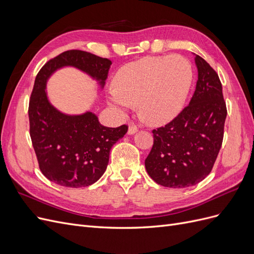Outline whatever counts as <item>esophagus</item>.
<instances>
[{
	"label": "esophagus",
	"instance_id": "34e87169",
	"mask_svg": "<svg viewBox=\"0 0 254 254\" xmlns=\"http://www.w3.org/2000/svg\"><path fill=\"white\" fill-rule=\"evenodd\" d=\"M137 131H139V129H137L135 126H129V128H128V134H134V133H136Z\"/></svg>",
	"mask_w": 254,
	"mask_h": 254
}]
</instances>
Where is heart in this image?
I'll use <instances>...</instances> for the list:
<instances>
[{
  "mask_svg": "<svg viewBox=\"0 0 254 254\" xmlns=\"http://www.w3.org/2000/svg\"><path fill=\"white\" fill-rule=\"evenodd\" d=\"M191 80L190 64L180 55L143 57L117 73L108 102L120 112L130 110L137 103L146 122L163 125L182 111Z\"/></svg>",
  "mask_w": 254,
  "mask_h": 254,
  "instance_id": "1",
  "label": "heart"
}]
</instances>
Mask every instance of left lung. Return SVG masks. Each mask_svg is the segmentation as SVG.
I'll return each mask as SVG.
<instances>
[{"label": "left lung", "instance_id": "1", "mask_svg": "<svg viewBox=\"0 0 254 254\" xmlns=\"http://www.w3.org/2000/svg\"><path fill=\"white\" fill-rule=\"evenodd\" d=\"M198 80L188 107L164 127L153 129V145L145 167L160 186L183 189L212 171L224 139L226 103L217 73L195 55Z\"/></svg>", "mask_w": 254, "mask_h": 254}]
</instances>
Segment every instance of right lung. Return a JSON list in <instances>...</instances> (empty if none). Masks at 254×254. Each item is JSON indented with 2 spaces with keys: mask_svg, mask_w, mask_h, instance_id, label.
<instances>
[{
  "mask_svg": "<svg viewBox=\"0 0 254 254\" xmlns=\"http://www.w3.org/2000/svg\"><path fill=\"white\" fill-rule=\"evenodd\" d=\"M111 61L79 50L61 53L37 74L30 95L29 133L39 168L61 187L83 188L104 175L112 146L124 136L128 126H103L93 112L70 115L60 112L48 98L47 82L53 73L73 66L87 73L104 88Z\"/></svg>",
  "mask_w": 254,
  "mask_h": 254,
  "instance_id": "1",
  "label": "right lung"
}]
</instances>
